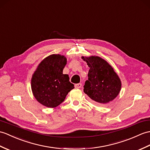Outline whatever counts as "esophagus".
Returning a JSON list of instances; mask_svg holds the SVG:
<instances>
[{"label":"esophagus","mask_w":150,"mask_h":150,"mask_svg":"<svg viewBox=\"0 0 150 150\" xmlns=\"http://www.w3.org/2000/svg\"><path fill=\"white\" fill-rule=\"evenodd\" d=\"M75 87L76 88H81L82 87V83H76L75 85Z\"/></svg>","instance_id":"esophagus-1"}]
</instances>
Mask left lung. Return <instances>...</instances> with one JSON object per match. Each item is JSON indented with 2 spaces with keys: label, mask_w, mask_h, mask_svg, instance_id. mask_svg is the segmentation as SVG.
Listing matches in <instances>:
<instances>
[{
  "label": "left lung",
  "mask_w": 150,
  "mask_h": 150,
  "mask_svg": "<svg viewBox=\"0 0 150 150\" xmlns=\"http://www.w3.org/2000/svg\"><path fill=\"white\" fill-rule=\"evenodd\" d=\"M82 58L89 67L88 80L85 82L83 91L99 105L113 100L121 88L120 79L113 68L98 56Z\"/></svg>",
  "instance_id": "obj_1"
}]
</instances>
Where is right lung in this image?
<instances>
[{
  "label": "right lung",
  "mask_w": 150,
  "mask_h": 150,
  "mask_svg": "<svg viewBox=\"0 0 150 150\" xmlns=\"http://www.w3.org/2000/svg\"><path fill=\"white\" fill-rule=\"evenodd\" d=\"M67 62L63 55H51L41 62L34 73L31 88L34 97L42 105L50 108L58 106L74 88L68 75L62 74Z\"/></svg>",
  "instance_id": "obj_1"
}]
</instances>
